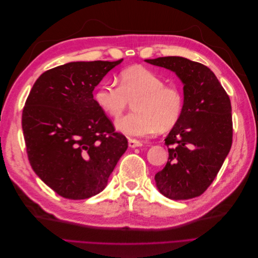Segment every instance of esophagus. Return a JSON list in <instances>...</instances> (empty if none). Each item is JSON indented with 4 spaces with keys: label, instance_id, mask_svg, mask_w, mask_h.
I'll list each match as a JSON object with an SVG mask.
<instances>
[{
    "label": "esophagus",
    "instance_id": "esophagus-1",
    "mask_svg": "<svg viewBox=\"0 0 258 258\" xmlns=\"http://www.w3.org/2000/svg\"><path fill=\"white\" fill-rule=\"evenodd\" d=\"M128 143H129V146H130L131 148H135V147H141V146L143 145V143H142V142H140V141H138V140H135V139H129Z\"/></svg>",
    "mask_w": 258,
    "mask_h": 258
}]
</instances>
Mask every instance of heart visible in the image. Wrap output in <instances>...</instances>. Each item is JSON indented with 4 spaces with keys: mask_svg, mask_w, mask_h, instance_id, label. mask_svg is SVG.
<instances>
[{
    "mask_svg": "<svg viewBox=\"0 0 258 258\" xmlns=\"http://www.w3.org/2000/svg\"><path fill=\"white\" fill-rule=\"evenodd\" d=\"M119 86L101 83L95 92L98 107L112 118L119 117L134 102L135 112L116 121V129L129 137L167 132L176 126L184 110V95L174 85H165L160 76L143 67L124 69Z\"/></svg>",
    "mask_w": 258,
    "mask_h": 258,
    "instance_id": "obj_1",
    "label": "heart"
}]
</instances>
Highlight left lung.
Segmentation results:
<instances>
[{
  "instance_id": "left-lung-1",
  "label": "left lung",
  "mask_w": 258,
  "mask_h": 258,
  "mask_svg": "<svg viewBox=\"0 0 258 258\" xmlns=\"http://www.w3.org/2000/svg\"><path fill=\"white\" fill-rule=\"evenodd\" d=\"M145 62L170 70L183 84L184 110L165 143L166 167L155 175L158 190L172 200L204 194L222 168L232 143L230 99L211 70L183 57Z\"/></svg>"
}]
</instances>
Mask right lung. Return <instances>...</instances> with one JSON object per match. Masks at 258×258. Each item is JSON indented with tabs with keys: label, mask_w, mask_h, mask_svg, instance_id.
<instances>
[{
	"label": "right lung",
	"mask_w": 258,
	"mask_h": 258,
	"mask_svg": "<svg viewBox=\"0 0 258 258\" xmlns=\"http://www.w3.org/2000/svg\"><path fill=\"white\" fill-rule=\"evenodd\" d=\"M121 62H70L44 72L29 93L22 131L30 165L61 197L81 200L102 191L128 148L92 95Z\"/></svg>",
	"instance_id": "add662e5"
}]
</instances>
